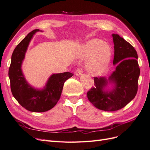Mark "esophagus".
Listing matches in <instances>:
<instances>
[{
  "label": "esophagus",
  "mask_w": 150,
  "mask_h": 150,
  "mask_svg": "<svg viewBox=\"0 0 150 150\" xmlns=\"http://www.w3.org/2000/svg\"><path fill=\"white\" fill-rule=\"evenodd\" d=\"M82 74V68H79L77 70H76L75 71V75L79 76Z\"/></svg>",
  "instance_id": "obj_1"
}]
</instances>
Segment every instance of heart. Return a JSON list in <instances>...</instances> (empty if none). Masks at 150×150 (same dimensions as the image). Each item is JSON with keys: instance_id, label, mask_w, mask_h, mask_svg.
Segmentation results:
<instances>
[{"instance_id": "heart-1", "label": "heart", "mask_w": 150, "mask_h": 150, "mask_svg": "<svg viewBox=\"0 0 150 150\" xmlns=\"http://www.w3.org/2000/svg\"><path fill=\"white\" fill-rule=\"evenodd\" d=\"M83 56L91 58L87 63V68L94 74H100L108 67L112 56L110 46L105 41L93 38L83 45Z\"/></svg>"}]
</instances>
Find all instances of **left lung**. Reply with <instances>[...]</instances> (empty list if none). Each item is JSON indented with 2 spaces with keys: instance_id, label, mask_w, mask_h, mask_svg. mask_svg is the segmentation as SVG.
Returning <instances> with one entry per match:
<instances>
[{
  "instance_id": "obj_1",
  "label": "left lung",
  "mask_w": 150,
  "mask_h": 150,
  "mask_svg": "<svg viewBox=\"0 0 150 150\" xmlns=\"http://www.w3.org/2000/svg\"><path fill=\"white\" fill-rule=\"evenodd\" d=\"M112 37L115 70L108 78L94 77V86L87 92L92 104L107 112L124 108L135 98L140 75L135 49L118 34H112Z\"/></svg>"
}]
</instances>
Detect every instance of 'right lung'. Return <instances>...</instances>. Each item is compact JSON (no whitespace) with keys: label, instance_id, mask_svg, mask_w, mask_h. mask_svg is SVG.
I'll return each mask as SVG.
<instances>
[{"label":"right lung","instance_id":"right-lung-1","mask_svg":"<svg viewBox=\"0 0 150 150\" xmlns=\"http://www.w3.org/2000/svg\"><path fill=\"white\" fill-rule=\"evenodd\" d=\"M40 31L42 32L38 29L33 30L16 46L11 56L9 70L13 96L23 108L33 112H44L52 108L59 100L64 82L74 75L70 72L53 74L40 89L33 87L28 82L23 73L22 64L30 41Z\"/></svg>","mask_w":150,"mask_h":150}]
</instances>
